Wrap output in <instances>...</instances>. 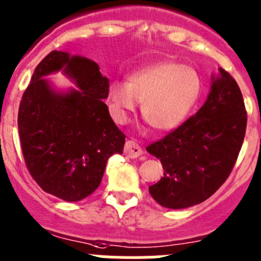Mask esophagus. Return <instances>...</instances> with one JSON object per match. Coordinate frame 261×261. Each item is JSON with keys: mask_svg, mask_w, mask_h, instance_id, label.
Masks as SVG:
<instances>
[{"mask_svg": "<svg viewBox=\"0 0 261 261\" xmlns=\"http://www.w3.org/2000/svg\"><path fill=\"white\" fill-rule=\"evenodd\" d=\"M124 154L126 156L135 159V158L141 156L143 154V151L137 142H135V141H126L125 146H124Z\"/></svg>", "mask_w": 261, "mask_h": 261, "instance_id": "esophagus-1", "label": "esophagus"}]
</instances>
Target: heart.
I'll return each mask as SVG.
<instances>
[{
    "label": "heart",
    "mask_w": 261,
    "mask_h": 261,
    "mask_svg": "<svg viewBox=\"0 0 261 261\" xmlns=\"http://www.w3.org/2000/svg\"><path fill=\"white\" fill-rule=\"evenodd\" d=\"M203 81L199 73L176 62H160L132 73L128 83L114 81L110 106L119 123L141 102L143 120L160 132H169L185 121L199 102Z\"/></svg>",
    "instance_id": "b5f03b06"
}]
</instances>
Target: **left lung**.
I'll return each instance as SVG.
<instances>
[{
  "instance_id": "obj_1",
  "label": "left lung",
  "mask_w": 261,
  "mask_h": 261,
  "mask_svg": "<svg viewBox=\"0 0 261 261\" xmlns=\"http://www.w3.org/2000/svg\"><path fill=\"white\" fill-rule=\"evenodd\" d=\"M247 112L237 81L223 68L212 76L202 107L147 151L162 162L164 176L149 186L166 208L182 210L208 199L225 182L242 147Z\"/></svg>"
}]
</instances>
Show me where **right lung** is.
Here are the masks:
<instances>
[{
	"mask_svg": "<svg viewBox=\"0 0 261 261\" xmlns=\"http://www.w3.org/2000/svg\"><path fill=\"white\" fill-rule=\"evenodd\" d=\"M58 70L78 88L54 90L44 76ZM109 88L99 66L85 57L54 50L36 67L18 128L25 166L49 194L66 202L87 198L101 184L109 158L123 154L125 135L103 102Z\"/></svg>",
	"mask_w": 261,
	"mask_h": 261,
	"instance_id": "obj_1",
	"label": "right lung"
}]
</instances>
